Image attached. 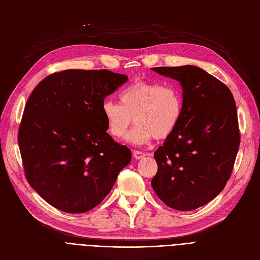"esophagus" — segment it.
Returning <instances> with one entry per match:
<instances>
[{"label":"esophagus","mask_w":260,"mask_h":260,"mask_svg":"<svg viewBox=\"0 0 260 260\" xmlns=\"http://www.w3.org/2000/svg\"><path fill=\"white\" fill-rule=\"evenodd\" d=\"M145 156H146V154H145V153H143V152H139V151H134V157H135V159L139 160V159H142V158H144Z\"/></svg>","instance_id":"1"}]
</instances>
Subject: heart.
<instances>
[{"mask_svg":"<svg viewBox=\"0 0 260 260\" xmlns=\"http://www.w3.org/2000/svg\"><path fill=\"white\" fill-rule=\"evenodd\" d=\"M119 103L106 100L102 115L108 134L115 139L125 136L134 122L136 126L126 141L142 145L156 139H166L178 126L182 116V97L176 86L157 82L136 81L119 95Z\"/></svg>","mask_w":260,"mask_h":260,"instance_id":"heart-1","label":"heart"}]
</instances>
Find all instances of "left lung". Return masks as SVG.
Returning a JSON list of instances; mask_svg holds the SVG:
<instances>
[{
    "instance_id": "8db88e82",
    "label": "left lung",
    "mask_w": 260,
    "mask_h": 260,
    "mask_svg": "<svg viewBox=\"0 0 260 260\" xmlns=\"http://www.w3.org/2000/svg\"><path fill=\"white\" fill-rule=\"evenodd\" d=\"M182 87L178 126L154 154L152 186L168 207L192 211L224 188L238 153L236 103L221 81L194 65L154 67Z\"/></svg>"
}]
</instances>
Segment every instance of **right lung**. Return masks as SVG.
<instances>
[{"mask_svg":"<svg viewBox=\"0 0 260 260\" xmlns=\"http://www.w3.org/2000/svg\"><path fill=\"white\" fill-rule=\"evenodd\" d=\"M128 77L107 70H67L46 77L26 102L18 141L26 179L50 206L93 209L132 159L106 131L102 104Z\"/></svg>","mask_w":260,"mask_h":260,"instance_id":"1","label":"right lung"}]
</instances>
